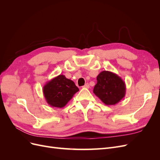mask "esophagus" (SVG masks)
I'll return each mask as SVG.
<instances>
[{
	"label": "esophagus",
	"instance_id": "esophagus-1",
	"mask_svg": "<svg viewBox=\"0 0 160 160\" xmlns=\"http://www.w3.org/2000/svg\"><path fill=\"white\" fill-rule=\"evenodd\" d=\"M84 88H87V89H89V83H86L84 86H83Z\"/></svg>",
	"mask_w": 160,
	"mask_h": 160
}]
</instances>
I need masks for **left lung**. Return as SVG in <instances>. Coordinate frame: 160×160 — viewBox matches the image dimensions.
<instances>
[{"mask_svg": "<svg viewBox=\"0 0 160 160\" xmlns=\"http://www.w3.org/2000/svg\"><path fill=\"white\" fill-rule=\"evenodd\" d=\"M94 94L107 105L119 103L125 95L126 86L120 77L113 72L103 71L97 77Z\"/></svg>", "mask_w": 160, "mask_h": 160, "instance_id": "obj_1", "label": "left lung"}]
</instances>
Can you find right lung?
<instances>
[{
	"label": "right lung",
	"instance_id": "add662e5",
	"mask_svg": "<svg viewBox=\"0 0 160 160\" xmlns=\"http://www.w3.org/2000/svg\"><path fill=\"white\" fill-rule=\"evenodd\" d=\"M42 91L48 104L52 108H62L79 91V88L73 81L59 75L48 81L43 86Z\"/></svg>",
	"mask_w": 160,
	"mask_h": 160
}]
</instances>
